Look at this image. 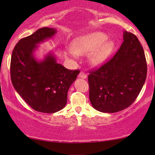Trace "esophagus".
Masks as SVG:
<instances>
[{"label":"esophagus","mask_w":155,"mask_h":155,"mask_svg":"<svg viewBox=\"0 0 155 155\" xmlns=\"http://www.w3.org/2000/svg\"><path fill=\"white\" fill-rule=\"evenodd\" d=\"M79 77L81 78V79H86L87 78V74H84V72H80L79 74Z\"/></svg>","instance_id":"1"}]
</instances>
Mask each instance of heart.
<instances>
[{
	"mask_svg": "<svg viewBox=\"0 0 155 155\" xmlns=\"http://www.w3.org/2000/svg\"><path fill=\"white\" fill-rule=\"evenodd\" d=\"M106 39L107 35L100 32L82 35L73 41L72 51L79 55L90 52L89 63L92 66H98L106 61L114 48V43Z\"/></svg>",
	"mask_w": 155,
	"mask_h": 155,
	"instance_id": "heart-1",
	"label": "heart"
}]
</instances>
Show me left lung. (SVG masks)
I'll use <instances>...</instances> for the list:
<instances>
[{
	"label": "left lung",
	"instance_id": "1",
	"mask_svg": "<svg viewBox=\"0 0 155 155\" xmlns=\"http://www.w3.org/2000/svg\"><path fill=\"white\" fill-rule=\"evenodd\" d=\"M123 40L114 56L88 76L92 107L104 113H115L129 107L147 79L144 51L138 38L124 31Z\"/></svg>",
	"mask_w": 155,
	"mask_h": 155
}]
</instances>
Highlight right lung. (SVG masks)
<instances>
[{"instance_id": "1", "label": "right lung", "mask_w": 155, "mask_h": 155, "mask_svg": "<svg viewBox=\"0 0 155 155\" xmlns=\"http://www.w3.org/2000/svg\"><path fill=\"white\" fill-rule=\"evenodd\" d=\"M55 28H42L16 44L11 59V79L22 98L35 111L52 114L67 104L68 89L79 70L70 71L57 62L52 51L38 60L35 52L38 44L52 38Z\"/></svg>"}]
</instances>
